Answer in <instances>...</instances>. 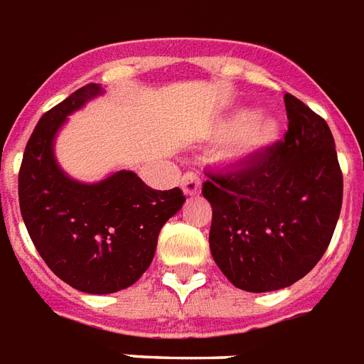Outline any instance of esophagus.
I'll return each mask as SVG.
<instances>
[{
	"instance_id": "34e87169",
	"label": "esophagus",
	"mask_w": 364,
	"mask_h": 364,
	"mask_svg": "<svg viewBox=\"0 0 364 364\" xmlns=\"http://www.w3.org/2000/svg\"><path fill=\"white\" fill-rule=\"evenodd\" d=\"M181 189L187 196H195L200 193V177L195 171H187L181 177Z\"/></svg>"
}]
</instances>
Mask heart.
Segmentation results:
<instances>
[{"instance_id": "heart-1", "label": "heart", "mask_w": 364, "mask_h": 364, "mask_svg": "<svg viewBox=\"0 0 364 364\" xmlns=\"http://www.w3.org/2000/svg\"><path fill=\"white\" fill-rule=\"evenodd\" d=\"M218 134L230 136L222 152L223 160L230 166L243 168L276 142L279 121L272 115H255L249 119V114L245 109H239L220 123Z\"/></svg>"}]
</instances>
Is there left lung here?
<instances>
[{
	"label": "left lung",
	"instance_id": "1",
	"mask_svg": "<svg viewBox=\"0 0 364 364\" xmlns=\"http://www.w3.org/2000/svg\"><path fill=\"white\" fill-rule=\"evenodd\" d=\"M287 133L247 168L208 173L210 250L231 284L250 293L305 278L332 241L343 198L332 131L291 94Z\"/></svg>",
	"mask_w": 364,
	"mask_h": 364
}]
</instances>
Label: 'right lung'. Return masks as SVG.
I'll return each instance as SVG.
<instances>
[{
	"instance_id": "right-lung-1",
	"label": "right lung",
	"mask_w": 364,
	"mask_h": 364,
	"mask_svg": "<svg viewBox=\"0 0 364 364\" xmlns=\"http://www.w3.org/2000/svg\"><path fill=\"white\" fill-rule=\"evenodd\" d=\"M82 86L42 115L24 148L18 204L32 243L48 268L92 295L133 285L152 262L158 233L181 210L179 187L156 191L121 169L98 183H80L59 168L53 141L67 115L102 94Z\"/></svg>"
}]
</instances>
